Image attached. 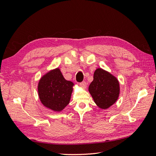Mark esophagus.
<instances>
[{
    "mask_svg": "<svg viewBox=\"0 0 156 156\" xmlns=\"http://www.w3.org/2000/svg\"><path fill=\"white\" fill-rule=\"evenodd\" d=\"M79 84H80V86H81V87H83V88H85L87 87V83H86L85 81H83V82H81V83H80Z\"/></svg>",
    "mask_w": 156,
    "mask_h": 156,
    "instance_id": "1",
    "label": "esophagus"
}]
</instances>
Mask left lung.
Masks as SVG:
<instances>
[{
  "label": "left lung",
  "instance_id": "obj_1",
  "mask_svg": "<svg viewBox=\"0 0 156 156\" xmlns=\"http://www.w3.org/2000/svg\"><path fill=\"white\" fill-rule=\"evenodd\" d=\"M88 90L96 104L103 109L111 107L117 100L120 93L119 83L111 73L101 68L94 74V80Z\"/></svg>",
  "mask_w": 156,
  "mask_h": 156
}]
</instances>
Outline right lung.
I'll list each match as a JSON object with an SVG mask.
<instances>
[{
    "label": "right lung",
    "mask_w": 156,
    "mask_h": 156,
    "mask_svg": "<svg viewBox=\"0 0 156 156\" xmlns=\"http://www.w3.org/2000/svg\"><path fill=\"white\" fill-rule=\"evenodd\" d=\"M73 83L66 81L58 68L41 77L38 84V94L42 104L55 111H61L69 103Z\"/></svg>",
    "instance_id": "right-lung-1"
}]
</instances>
